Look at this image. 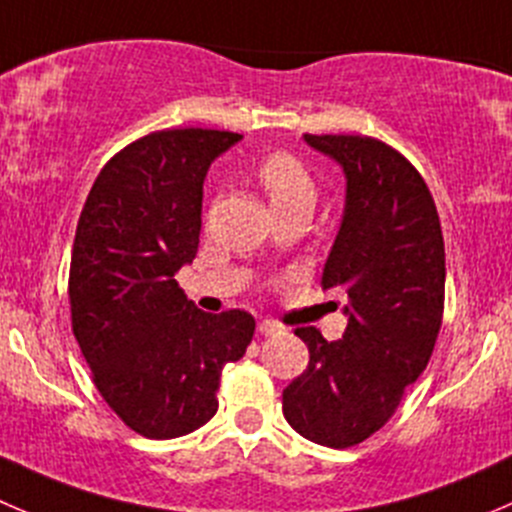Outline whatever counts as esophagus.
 <instances>
[{"label": "esophagus", "instance_id": "esophagus-1", "mask_svg": "<svg viewBox=\"0 0 512 512\" xmlns=\"http://www.w3.org/2000/svg\"><path fill=\"white\" fill-rule=\"evenodd\" d=\"M257 332L260 335H277V332H282V325L275 320H260L257 322Z\"/></svg>", "mask_w": 512, "mask_h": 512}]
</instances>
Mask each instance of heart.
<instances>
[{"label": "heart", "instance_id": "b5f03b06", "mask_svg": "<svg viewBox=\"0 0 512 512\" xmlns=\"http://www.w3.org/2000/svg\"><path fill=\"white\" fill-rule=\"evenodd\" d=\"M255 180L270 200L275 215L285 212H307L317 202V182L312 172L290 152H272L257 165Z\"/></svg>", "mask_w": 512, "mask_h": 512}]
</instances>
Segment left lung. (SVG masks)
<instances>
[{
    "instance_id": "1",
    "label": "left lung",
    "mask_w": 512,
    "mask_h": 512,
    "mask_svg": "<svg viewBox=\"0 0 512 512\" xmlns=\"http://www.w3.org/2000/svg\"><path fill=\"white\" fill-rule=\"evenodd\" d=\"M347 177L345 217L322 290L345 297L342 340L297 327L310 362L282 393L287 423L317 445L352 448L398 410L428 367L445 310L438 207L413 162L367 135H305Z\"/></svg>"
}]
</instances>
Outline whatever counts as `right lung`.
Masks as SVG:
<instances>
[{
	"instance_id": "right-lung-1",
	"label": "right lung",
	"mask_w": 512,
	"mask_h": 512,
	"mask_svg": "<svg viewBox=\"0 0 512 512\" xmlns=\"http://www.w3.org/2000/svg\"><path fill=\"white\" fill-rule=\"evenodd\" d=\"M240 140L200 127L150 132L102 167L79 215L72 332L104 403L150 440L205 425L222 370L255 335L250 312L197 310L175 280L200 245L207 170Z\"/></svg>"
}]
</instances>
